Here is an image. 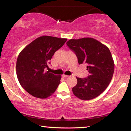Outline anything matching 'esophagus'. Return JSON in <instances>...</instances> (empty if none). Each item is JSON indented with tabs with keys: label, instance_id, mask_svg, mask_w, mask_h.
<instances>
[{
	"label": "esophagus",
	"instance_id": "1",
	"mask_svg": "<svg viewBox=\"0 0 131 131\" xmlns=\"http://www.w3.org/2000/svg\"><path fill=\"white\" fill-rule=\"evenodd\" d=\"M62 77H65H65H69V76H68V75L63 74V75H62Z\"/></svg>",
	"mask_w": 131,
	"mask_h": 131
}]
</instances>
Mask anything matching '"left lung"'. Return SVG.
<instances>
[{"label":"left lung","mask_w":131,"mask_h":131,"mask_svg":"<svg viewBox=\"0 0 131 131\" xmlns=\"http://www.w3.org/2000/svg\"><path fill=\"white\" fill-rule=\"evenodd\" d=\"M66 44L76 54L79 63L87 65L90 73L87 78L76 77L73 94L84 101L99 96L108 87L114 73V63L108 48L90 37L70 39Z\"/></svg>","instance_id":"obj_1"}]
</instances>
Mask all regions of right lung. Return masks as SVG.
Wrapping results in <instances>:
<instances>
[{"instance_id":"obj_1","label":"right lung","mask_w":131,"mask_h":131,"mask_svg":"<svg viewBox=\"0 0 131 131\" xmlns=\"http://www.w3.org/2000/svg\"><path fill=\"white\" fill-rule=\"evenodd\" d=\"M67 39L42 36L29 44L18 57L16 73L21 85L26 92L37 98L45 99L52 95L60 83L61 76L49 71L48 63L55 52Z\"/></svg>"}]
</instances>
